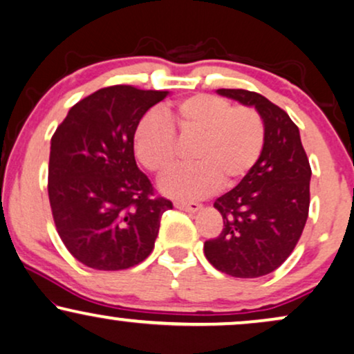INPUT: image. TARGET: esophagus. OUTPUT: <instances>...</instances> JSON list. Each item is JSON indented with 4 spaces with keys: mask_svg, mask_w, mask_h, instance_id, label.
I'll list each match as a JSON object with an SVG mask.
<instances>
[{
    "mask_svg": "<svg viewBox=\"0 0 354 354\" xmlns=\"http://www.w3.org/2000/svg\"><path fill=\"white\" fill-rule=\"evenodd\" d=\"M174 207L181 209V210H186V212H198V210L203 209V205L198 204V203H174Z\"/></svg>",
    "mask_w": 354,
    "mask_h": 354,
    "instance_id": "obj_1",
    "label": "esophagus"
}]
</instances>
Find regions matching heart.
<instances>
[{
    "instance_id": "heart-1",
    "label": "heart",
    "mask_w": 354,
    "mask_h": 354,
    "mask_svg": "<svg viewBox=\"0 0 354 354\" xmlns=\"http://www.w3.org/2000/svg\"><path fill=\"white\" fill-rule=\"evenodd\" d=\"M196 138L191 167L176 169L160 189L176 199H199L221 187H232L258 162L265 147V122L254 107L232 106L214 95L187 96L163 115L149 113L133 131L137 160L156 176L178 162L176 137Z\"/></svg>"
}]
</instances>
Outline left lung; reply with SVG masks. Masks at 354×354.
I'll return each instance as SVG.
<instances>
[{"mask_svg": "<svg viewBox=\"0 0 354 354\" xmlns=\"http://www.w3.org/2000/svg\"><path fill=\"white\" fill-rule=\"evenodd\" d=\"M217 93L258 111L265 122V147L247 176L214 203L223 229L205 241L204 254L225 274L259 277L283 265L301 239L312 169L299 127L286 111L247 89Z\"/></svg>", "mask_w": 354, "mask_h": 354, "instance_id": "1", "label": "left lung"}]
</instances>
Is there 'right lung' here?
I'll return each instance as SVG.
<instances>
[{"mask_svg": "<svg viewBox=\"0 0 354 354\" xmlns=\"http://www.w3.org/2000/svg\"><path fill=\"white\" fill-rule=\"evenodd\" d=\"M168 91L115 84L77 102L50 140L48 199L66 250L93 270L142 263L171 201L155 196L133 156V131Z\"/></svg>", "mask_w": 354, "mask_h": 354, "instance_id": "right-lung-1", "label": "right lung"}]
</instances>
